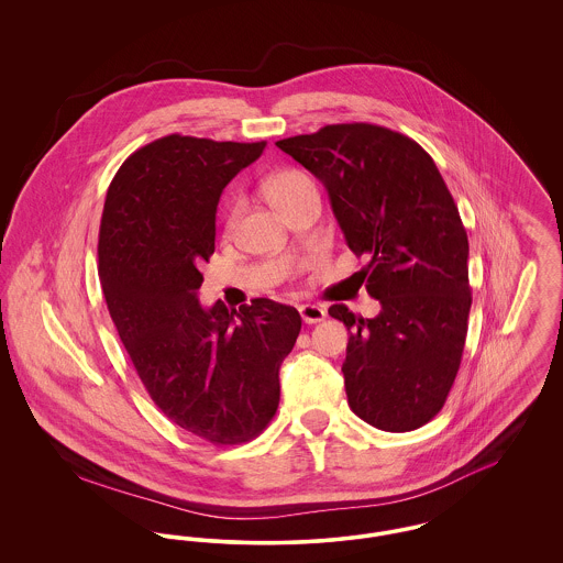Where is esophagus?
I'll list each match as a JSON object with an SVG mask.
<instances>
[{
	"mask_svg": "<svg viewBox=\"0 0 563 563\" xmlns=\"http://www.w3.org/2000/svg\"><path fill=\"white\" fill-rule=\"evenodd\" d=\"M299 314H301L303 322H308V324L324 321V317H327L324 308L317 306V303H301L299 306Z\"/></svg>",
	"mask_w": 563,
	"mask_h": 563,
	"instance_id": "34e87169",
	"label": "esophagus"
}]
</instances>
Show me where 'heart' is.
I'll use <instances>...</instances> for the list:
<instances>
[{
	"mask_svg": "<svg viewBox=\"0 0 563 563\" xmlns=\"http://www.w3.org/2000/svg\"><path fill=\"white\" fill-rule=\"evenodd\" d=\"M303 186H312V179H310L306 173H301V170H295V168L280 170V173H276L274 177H269V200L276 205L280 198L289 196L291 191H295V189L303 188ZM241 200H234V202H232V207L228 209V214H225V228H228V230H232V228L236 225V221H239V214H241Z\"/></svg>",
	"mask_w": 563,
	"mask_h": 563,
	"instance_id": "1",
	"label": "heart"
}]
</instances>
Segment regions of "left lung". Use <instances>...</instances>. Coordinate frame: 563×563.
<instances>
[{
  "label": "left lung",
  "instance_id": "obj_1",
  "mask_svg": "<svg viewBox=\"0 0 563 563\" xmlns=\"http://www.w3.org/2000/svg\"><path fill=\"white\" fill-rule=\"evenodd\" d=\"M276 145L322 181L350 251L372 260L358 274L379 314L329 308L350 331V409L386 432L424 427L454 384L473 301L466 230L437 164L413 139L365 122Z\"/></svg>",
  "mask_w": 563,
  "mask_h": 563
}]
</instances>
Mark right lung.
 <instances>
[{
	"mask_svg": "<svg viewBox=\"0 0 563 563\" xmlns=\"http://www.w3.org/2000/svg\"><path fill=\"white\" fill-rule=\"evenodd\" d=\"M266 147L168 134L136 150L108 189L99 278L111 321L152 401L177 427L239 445L266 429L299 312L257 297L200 306L223 188Z\"/></svg>",
	"mask_w": 563,
	"mask_h": 563,
	"instance_id": "right-lung-1",
	"label": "right lung"
}]
</instances>
